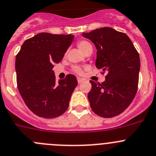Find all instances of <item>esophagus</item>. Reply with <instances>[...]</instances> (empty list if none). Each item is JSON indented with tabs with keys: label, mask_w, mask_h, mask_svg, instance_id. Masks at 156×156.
Instances as JSON below:
<instances>
[{
	"label": "esophagus",
	"mask_w": 156,
	"mask_h": 156,
	"mask_svg": "<svg viewBox=\"0 0 156 156\" xmlns=\"http://www.w3.org/2000/svg\"><path fill=\"white\" fill-rule=\"evenodd\" d=\"M77 79H78V82L79 83V84L80 83L82 82V81H85V79H84L83 78H81V77H78V78H77Z\"/></svg>",
	"instance_id": "34e87169"
}]
</instances>
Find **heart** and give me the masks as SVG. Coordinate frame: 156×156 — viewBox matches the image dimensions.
<instances>
[{
  "label": "heart",
  "instance_id": "heart-1",
  "mask_svg": "<svg viewBox=\"0 0 156 156\" xmlns=\"http://www.w3.org/2000/svg\"><path fill=\"white\" fill-rule=\"evenodd\" d=\"M78 48H79V50L81 51V52H83V53H84V52H85V51L88 48L91 47V45L90 44V43H88V41H79L78 43ZM75 71L78 74L82 73L81 70L78 68H75Z\"/></svg>",
  "mask_w": 156,
  "mask_h": 156
}]
</instances>
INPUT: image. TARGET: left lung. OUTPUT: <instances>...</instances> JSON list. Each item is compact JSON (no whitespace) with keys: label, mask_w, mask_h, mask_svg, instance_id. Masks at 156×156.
Masks as SVG:
<instances>
[{"label":"left lung","mask_w":156,"mask_h":156,"mask_svg":"<svg viewBox=\"0 0 156 156\" xmlns=\"http://www.w3.org/2000/svg\"><path fill=\"white\" fill-rule=\"evenodd\" d=\"M83 37L97 49L95 66L107 72L104 82L90 81L88 94L92 111L104 118L119 115L132 103L137 92L140 59L132 41L125 33L112 27H101Z\"/></svg>","instance_id":"obj_1"}]
</instances>
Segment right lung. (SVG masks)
Segmentation results:
<instances>
[{"mask_svg": "<svg viewBox=\"0 0 156 156\" xmlns=\"http://www.w3.org/2000/svg\"><path fill=\"white\" fill-rule=\"evenodd\" d=\"M73 39L71 34L40 33L26 40L16 56L17 88L27 108L39 117L53 119L68 109L78 81L68 75L57 84L53 68Z\"/></svg>", "mask_w": 156, "mask_h": 156, "instance_id": "add662e5", "label": "right lung"}]
</instances>
